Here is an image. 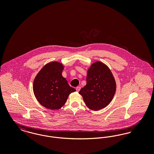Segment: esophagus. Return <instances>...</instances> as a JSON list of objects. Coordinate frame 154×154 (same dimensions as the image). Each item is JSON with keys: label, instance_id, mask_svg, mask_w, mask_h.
<instances>
[{"label": "esophagus", "instance_id": "obj_1", "mask_svg": "<svg viewBox=\"0 0 154 154\" xmlns=\"http://www.w3.org/2000/svg\"><path fill=\"white\" fill-rule=\"evenodd\" d=\"M80 87H77L76 88V91H77V92H79V91H80Z\"/></svg>", "mask_w": 154, "mask_h": 154}]
</instances>
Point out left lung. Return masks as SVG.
Here are the masks:
<instances>
[{
  "mask_svg": "<svg viewBox=\"0 0 154 154\" xmlns=\"http://www.w3.org/2000/svg\"><path fill=\"white\" fill-rule=\"evenodd\" d=\"M116 91V82L110 68L100 61H96L88 68L87 84L81 89L86 106L98 111L107 107Z\"/></svg>",
  "mask_w": 154,
  "mask_h": 154,
  "instance_id": "obj_1",
  "label": "left lung"
}]
</instances>
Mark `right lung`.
Masks as SVG:
<instances>
[{
    "mask_svg": "<svg viewBox=\"0 0 154 154\" xmlns=\"http://www.w3.org/2000/svg\"><path fill=\"white\" fill-rule=\"evenodd\" d=\"M63 69L60 62H49L42 68L33 81L34 95L40 104L48 109H60L69 95L75 91L62 76Z\"/></svg>",
    "mask_w": 154,
    "mask_h": 154,
    "instance_id": "add662e5",
    "label": "right lung"
}]
</instances>
